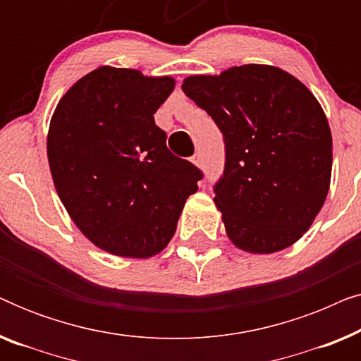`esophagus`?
<instances>
[{
	"label": "esophagus",
	"mask_w": 361,
	"mask_h": 361,
	"mask_svg": "<svg viewBox=\"0 0 361 361\" xmlns=\"http://www.w3.org/2000/svg\"><path fill=\"white\" fill-rule=\"evenodd\" d=\"M192 162H194L197 167L204 166V156H202V152H195L194 157H192Z\"/></svg>",
	"instance_id": "1"
}]
</instances>
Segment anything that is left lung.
<instances>
[{
	"label": "left lung",
	"mask_w": 361,
	"mask_h": 361,
	"mask_svg": "<svg viewBox=\"0 0 361 361\" xmlns=\"http://www.w3.org/2000/svg\"><path fill=\"white\" fill-rule=\"evenodd\" d=\"M225 140L215 205L236 248L269 255L294 245L327 199L332 133L312 92L283 68L261 63L182 83Z\"/></svg>",
	"instance_id": "obj_1"
}]
</instances>
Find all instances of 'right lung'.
I'll return each mask as SVG.
<instances>
[{
  "label": "right lung",
  "mask_w": 361,
  "mask_h": 361,
  "mask_svg": "<svg viewBox=\"0 0 361 361\" xmlns=\"http://www.w3.org/2000/svg\"><path fill=\"white\" fill-rule=\"evenodd\" d=\"M172 77L98 67L57 103L47 135L54 185L78 230L103 251L151 258L174 236L202 172L172 154L154 113Z\"/></svg>",
  "instance_id": "right-lung-1"
}]
</instances>
